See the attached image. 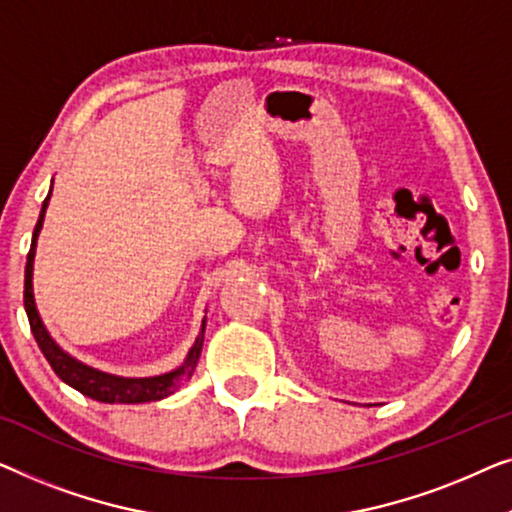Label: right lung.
<instances>
[{
  "mask_svg": "<svg viewBox=\"0 0 512 512\" xmlns=\"http://www.w3.org/2000/svg\"><path fill=\"white\" fill-rule=\"evenodd\" d=\"M53 192V187H50ZM50 192L48 197L43 199L41 206V215L37 227H34L32 234V248L27 253V264H25V311H27V320H30V329L34 338H37L39 348L43 352V357L48 359V364L53 366V371L57 373V378L64 380L69 387H74L85 397L95 399V401H104V403H146V401H157L174 394L178 387L183 385L185 378L192 376L194 366H197L199 352H201V343H204V327L206 322L201 325V334L194 345L187 352L185 362L178 366V369L164 373V376H153V378H120V376H111V373L97 371L92 366L78 362L71 355H67L60 345H57L50 334L43 327V322L39 318L37 304H34V292H32V269H34V253H37V239L39 232L43 227V215H46L48 201H50Z\"/></svg>",
  "mask_w": 512,
  "mask_h": 512,
  "instance_id": "obj_1",
  "label": "right lung"
}]
</instances>
